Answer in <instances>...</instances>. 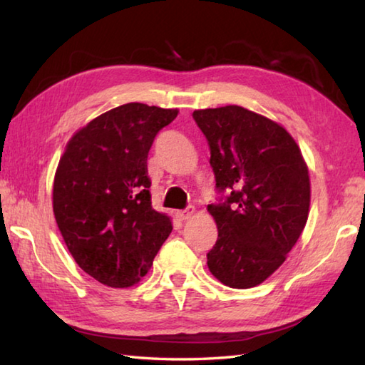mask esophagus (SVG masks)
<instances>
[{"mask_svg": "<svg viewBox=\"0 0 365 365\" xmlns=\"http://www.w3.org/2000/svg\"><path fill=\"white\" fill-rule=\"evenodd\" d=\"M196 213V208L195 207H188L187 210H180V212H177L175 213V216L180 221H187V220H190V218H192V215Z\"/></svg>", "mask_w": 365, "mask_h": 365, "instance_id": "esophagus-1", "label": "esophagus"}]
</instances>
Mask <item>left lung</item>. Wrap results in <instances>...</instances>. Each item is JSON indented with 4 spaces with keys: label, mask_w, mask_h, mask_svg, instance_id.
<instances>
[{
    "label": "left lung",
    "mask_w": 365,
    "mask_h": 365,
    "mask_svg": "<svg viewBox=\"0 0 365 365\" xmlns=\"http://www.w3.org/2000/svg\"><path fill=\"white\" fill-rule=\"evenodd\" d=\"M210 147L216 188L208 205L218 240L210 273L232 289H251L274 273L307 222L311 178L297 141L281 123L238 105L192 113Z\"/></svg>",
    "instance_id": "left-lung-1"
}]
</instances>
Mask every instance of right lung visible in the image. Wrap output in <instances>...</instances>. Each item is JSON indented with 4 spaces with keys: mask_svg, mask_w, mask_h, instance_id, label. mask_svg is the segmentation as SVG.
Returning <instances> with one entry per match:
<instances>
[{
    "mask_svg": "<svg viewBox=\"0 0 365 365\" xmlns=\"http://www.w3.org/2000/svg\"><path fill=\"white\" fill-rule=\"evenodd\" d=\"M178 110L125 103L68 139L53 180V213L78 267L113 289L149 273L173 222L152 208L147 155Z\"/></svg>",
    "mask_w": 365,
    "mask_h": 365,
    "instance_id": "obj_1",
    "label": "right lung"
}]
</instances>
